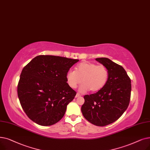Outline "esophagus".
<instances>
[{"label":"esophagus","mask_w":150,"mask_h":150,"mask_svg":"<svg viewBox=\"0 0 150 150\" xmlns=\"http://www.w3.org/2000/svg\"><path fill=\"white\" fill-rule=\"evenodd\" d=\"M80 96H81V94H80V93H76V96H75V97H80Z\"/></svg>","instance_id":"34e87169"}]
</instances>
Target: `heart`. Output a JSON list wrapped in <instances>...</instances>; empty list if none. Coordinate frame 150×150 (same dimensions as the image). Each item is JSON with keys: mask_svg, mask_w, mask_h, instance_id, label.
<instances>
[{"mask_svg": "<svg viewBox=\"0 0 150 150\" xmlns=\"http://www.w3.org/2000/svg\"><path fill=\"white\" fill-rule=\"evenodd\" d=\"M108 79V71L105 66L88 61L81 62L76 67L75 71L69 70L66 74L67 82L70 88H75L82 82L80 91L89 90L91 93L102 89Z\"/></svg>", "mask_w": 150, "mask_h": 150, "instance_id": "b5f03b06", "label": "heart"}]
</instances>
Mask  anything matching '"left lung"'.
<instances>
[{
	"label": "left lung",
	"mask_w": 150,
	"mask_h": 150,
	"mask_svg": "<svg viewBox=\"0 0 150 150\" xmlns=\"http://www.w3.org/2000/svg\"><path fill=\"white\" fill-rule=\"evenodd\" d=\"M96 60L107 68L108 79L102 89L84 96L81 112L93 125L105 126L118 120L127 108L131 99V81L120 65L107 57Z\"/></svg>",
	"instance_id": "8db88e82"
}]
</instances>
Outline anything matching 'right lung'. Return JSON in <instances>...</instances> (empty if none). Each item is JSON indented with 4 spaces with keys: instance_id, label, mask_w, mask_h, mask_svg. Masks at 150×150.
Here are the masks:
<instances>
[{
    "instance_id": "right-lung-1",
    "label": "right lung",
    "mask_w": 150,
    "mask_h": 150,
    "mask_svg": "<svg viewBox=\"0 0 150 150\" xmlns=\"http://www.w3.org/2000/svg\"><path fill=\"white\" fill-rule=\"evenodd\" d=\"M79 60L39 55L25 66L18 84L21 105L29 118L41 126L59 121L76 91L67 83L66 74Z\"/></svg>"
}]
</instances>
